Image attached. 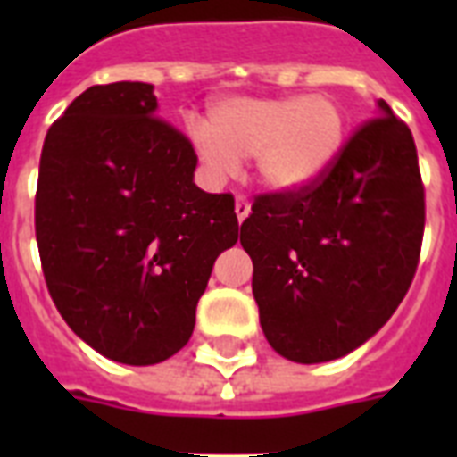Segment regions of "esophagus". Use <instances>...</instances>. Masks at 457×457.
<instances>
[{"instance_id":"esophagus-1","label":"esophagus","mask_w":457,"mask_h":457,"mask_svg":"<svg viewBox=\"0 0 457 457\" xmlns=\"http://www.w3.org/2000/svg\"><path fill=\"white\" fill-rule=\"evenodd\" d=\"M235 213H237V218H239V222H244V220H246V218H249L251 204H249V199H246V196H237Z\"/></svg>"}]
</instances>
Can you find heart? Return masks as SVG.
Segmentation results:
<instances>
[{"label": "heart", "mask_w": 457, "mask_h": 457, "mask_svg": "<svg viewBox=\"0 0 457 457\" xmlns=\"http://www.w3.org/2000/svg\"><path fill=\"white\" fill-rule=\"evenodd\" d=\"M189 137L215 178L235 175L239 158L253 156L265 187L294 192L315 182L337 161L346 116L327 95L242 96L215 104L208 125H192Z\"/></svg>", "instance_id": "heart-1"}]
</instances>
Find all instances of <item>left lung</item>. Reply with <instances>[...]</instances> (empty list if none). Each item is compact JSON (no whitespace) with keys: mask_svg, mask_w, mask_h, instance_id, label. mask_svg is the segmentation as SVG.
Returning a JSON list of instances; mask_svg holds the SVG:
<instances>
[{"mask_svg":"<svg viewBox=\"0 0 457 457\" xmlns=\"http://www.w3.org/2000/svg\"><path fill=\"white\" fill-rule=\"evenodd\" d=\"M422 232L418 149L379 99L315 182L258 194L242 222L268 344L305 365L365 344L408 294Z\"/></svg>","mask_w":457,"mask_h":457,"instance_id":"1","label":"left lung"}]
</instances>
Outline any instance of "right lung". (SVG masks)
Listing matches in <instances>:
<instances>
[{"label": "right lung", "mask_w": 457, "mask_h": 457, "mask_svg": "<svg viewBox=\"0 0 457 457\" xmlns=\"http://www.w3.org/2000/svg\"><path fill=\"white\" fill-rule=\"evenodd\" d=\"M156 109L146 82L85 89L46 132L35 194L61 318L125 365L185 346L215 258L239 237L235 196L194 185L192 142Z\"/></svg>", "instance_id": "1"}]
</instances>
